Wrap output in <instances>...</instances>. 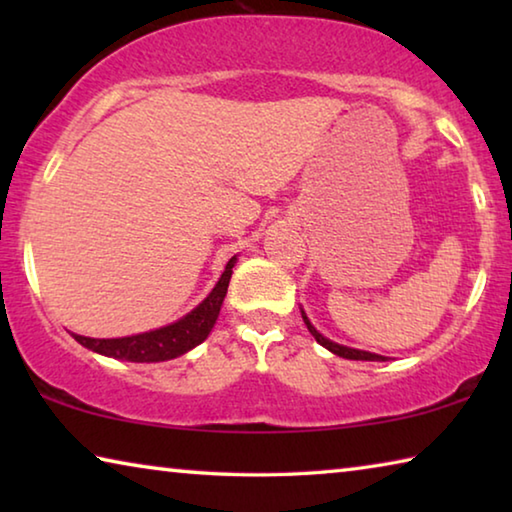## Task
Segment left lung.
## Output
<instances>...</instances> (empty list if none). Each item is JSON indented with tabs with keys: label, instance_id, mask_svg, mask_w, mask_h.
Here are the masks:
<instances>
[{
	"label": "left lung",
	"instance_id": "8db88e82",
	"mask_svg": "<svg viewBox=\"0 0 512 512\" xmlns=\"http://www.w3.org/2000/svg\"><path fill=\"white\" fill-rule=\"evenodd\" d=\"M302 320H305V325H307V329L311 332V336H314V339H316L320 345H323V348H327L329 352H334V354H339V357H343V359H354V361H386L384 357H379V354L363 352V350H354V348H345V345L332 343L329 339H325V336L318 334L316 327L309 323V318L305 316V311H302Z\"/></svg>",
	"mask_w": 512,
	"mask_h": 512
}]
</instances>
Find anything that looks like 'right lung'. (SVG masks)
Wrapping results in <instances>:
<instances>
[{"mask_svg":"<svg viewBox=\"0 0 512 512\" xmlns=\"http://www.w3.org/2000/svg\"><path fill=\"white\" fill-rule=\"evenodd\" d=\"M235 259L237 257H232L230 262L225 264L221 280L216 282V287L212 289L210 296H207L201 305L192 311V314L180 318L178 323L153 329V332L124 336V339H90V336H79V334H72V336L92 352L106 354V357H115V359H124V361L153 363V361L176 359L180 354L196 348L198 343H203L207 339V334L212 332L216 318H219L225 293H228Z\"/></svg>","mask_w":512,"mask_h":512,"instance_id":"obj_1","label":"right lung"}]
</instances>
